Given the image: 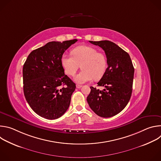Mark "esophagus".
<instances>
[{
  "label": "esophagus",
  "instance_id": "1",
  "mask_svg": "<svg viewBox=\"0 0 161 161\" xmlns=\"http://www.w3.org/2000/svg\"><path fill=\"white\" fill-rule=\"evenodd\" d=\"M82 87V85H76V88H80Z\"/></svg>",
  "mask_w": 161,
  "mask_h": 161
}]
</instances>
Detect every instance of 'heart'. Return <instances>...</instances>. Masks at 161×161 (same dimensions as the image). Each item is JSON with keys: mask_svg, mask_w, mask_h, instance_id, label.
Segmentation results:
<instances>
[{"mask_svg": "<svg viewBox=\"0 0 161 161\" xmlns=\"http://www.w3.org/2000/svg\"><path fill=\"white\" fill-rule=\"evenodd\" d=\"M71 55H63L60 59L65 73L73 76L80 66L82 70L75 76L78 83H84L93 78L99 80L103 77L107 68V59L105 55L90 46H78L71 52Z\"/></svg>", "mask_w": 161, "mask_h": 161, "instance_id": "heart-1", "label": "heart"}]
</instances>
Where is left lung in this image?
Listing matches in <instances>:
<instances>
[{"label":"left lung","instance_id":"left-lung-1","mask_svg":"<svg viewBox=\"0 0 161 161\" xmlns=\"http://www.w3.org/2000/svg\"><path fill=\"white\" fill-rule=\"evenodd\" d=\"M89 42L104 51L108 67L97 83L105 88L90 86L86 100L98 116L111 117L122 111L130 99L134 69L129 55L115 43L106 40Z\"/></svg>","mask_w":161,"mask_h":161}]
</instances>
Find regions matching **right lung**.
<instances>
[{
	"label": "right lung",
	"instance_id": "obj_1",
	"mask_svg": "<svg viewBox=\"0 0 161 161\" xmlns=\"http://www.w3.org/2000/svg\"><path fill=\"white\" fill-rule=\"evenodd\" d=\"M78 40L52 41L33 50L23 67L24 92L32 110L49 120L57 119L69 106L75 83L64 74L60 59Z\"/></svg>",
	"mask_w": 161,
	"mask_h": 161
}]
</instances>
